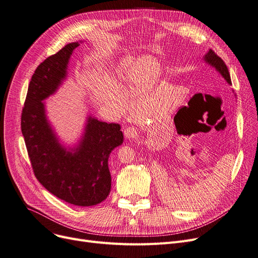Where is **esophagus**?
Here are the masks:
<instances>
[{"label":"esophagus","mask_w":258,"mask_h":258,"mask_svg":"<svg viewBox=\"0 0 258 258\" xmlns=\"http://www.w3.org/2000/svg\"><path fill=\"white\" fill-rule=\"evenodd\" d=\"M123 135H125V138L128 140L135 139L136 137H138V131L136 128L133 127H127L125 130H123Z\"/></svg>","instance_id":"34e87169"}]
</instances>
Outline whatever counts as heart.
Returning a JSON list of instances; mask_svg holds the SVG:
<instances>
[{
	"label": "heart",
	"mask_w": 258,
	"mask_h": 258,
	"mask_svg": "<svg viewBox=\"0 0 258 258\" xmlns=\"http://www.w3.org/2000/svg\"><path fill=\"white\" fill-rule=\"evenodd\" d=\"M117 75L136 89H149L159 81L162 64L158 58L144 55L125 56L116 68Z\"/></svg>",
	"instance_id": "1"
}]
</instances>
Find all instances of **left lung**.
Instances as JSON below:
<instances>
[{
  "mask_svg": "<svg viewBox=\"0 0 258 258\" xmlns=\"http://www.w3.org/2000/svg\"><path fill=\"white\" fill-rule=\"evenodd\" d=\"M203 61L205 63H208L209 66H211L212 68H214L216 71H217L230 86L232 85L228 68H226L225 63L223 62V60L216 55L212 49H210L208 53L203 56ZM233 93H234V91H233Z\"/></svg>",
  "mask_w": 258,
  "mask_h": 258,
  "instance_id": "left-lung-1",
  "label": "left lung"
}]
</instances>
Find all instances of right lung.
Listing matches in <instances>:
<instances>
[{
  "label": "right lung",
  "mask_w": 258,
  "mask_h": 258,
  "mask_svg": "<svg viewBox=\"0 0 258 258\" xmlns=\"http://www.w3.org/2000/svg\"><path fill=\"white\" fill-rule=\"evenodd\" d=\"M79 43L81 41L67 44L36 69L27 90L21 129L38 181L61 200L92 207L110 194L108 160L123 142L120 125L90 114L77 143L68 145L51 126L44 102L67 80L71 56Z\"/></svg>",
  "instance_id": "add662e5"
}]
</instances>
